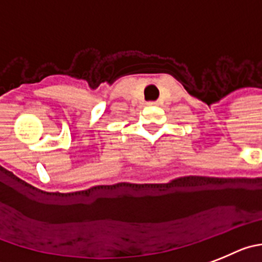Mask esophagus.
I'll return each mask as SVG.
<instances>
[{"instance_id":"esophagus-1","label":"esophagus","mask_w":262,"mask_h":262,"mask_svg":"<svg viewBox=\"0 0 262 262\" xmlns=\"http://www.w3.org/2000/svg\"><path fill=\"white\" fill-rule=\"evenodd\" d=\"M148 106H158V102H148Z\"/></svg>"}]
</instances>
